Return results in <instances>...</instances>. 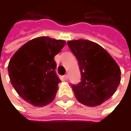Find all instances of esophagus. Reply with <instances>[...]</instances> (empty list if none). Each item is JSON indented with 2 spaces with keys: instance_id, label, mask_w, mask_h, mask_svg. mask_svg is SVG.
Listing matches in <instances>:
<instances>
[{
  "instance_id": "34e87169",
  "label": "esophagus",
  "mask_w": 131,
  "mask_h": 131,
  "mask_svg": "<svg viewBox=\"0 0 131 131\" xmlns=\"http://www.w3.org/2000/svg\"><path fill=\"white\" fill-rule=\"evenodd\" d=\"M64 79L66 80H68V75H67V74L64 75Z\"/></svg>"
}]
</instances>
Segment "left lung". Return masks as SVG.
Masks as SVG:
<instances>
[{
	"label": "left lung",
	"mask_w": 131,
	"mask_h": 131,
	"mask_svg": "<svg viewBox=\"0 0 131 131\" xmlns=\"http://www.w3.org/2000/svg\"><path fill=\"white\" fill-rule=\"evenodd\" d=\"M78 60L81 81L72 85L77 99L83 105H100L115 92L121 82L120 67L102 46L89 40L67 41Z\"/></svg>",
	"instance_id": "obj_1"
}]
</instances>
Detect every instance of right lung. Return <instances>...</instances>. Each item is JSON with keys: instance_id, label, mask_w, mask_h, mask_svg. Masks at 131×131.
Here are the masks:
<instances>
[{"instance_id": "add662e5", "label": "right lung", "mask_w": 131, "mask_h": 131, "mask_svg": "<svg viewBox=\"0 0 131 131\" xmlns=\"http://www.w3.org/2000/svg\"><path fill=\"white\" fill-rule=\"evenodd\" d=\"M64 40L41 36L29 41L11 58L8 73L19 96L34 106L51 102L61 81L55 73L54 58L65 45Z\"/></svg>"}]
</instances>
